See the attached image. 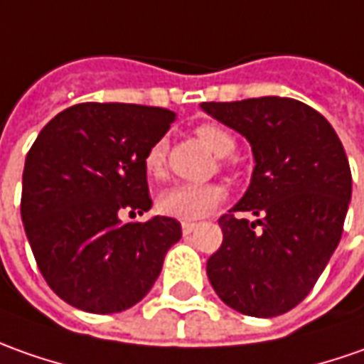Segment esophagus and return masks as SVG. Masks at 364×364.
I'll list each match as a JSON object with an SVG mask.
<instances>
[{
    "instance_id": "esophagus-1",
    "label": "esophagus",
    "mask_w": 364,
    "mask_h": 364,
    "mask_svg": "<svg viewBox=\"0 0 364 364\" xmlns=\"http://www.w3.org/2000/svg\"><path fill=\"white\" fill-rule=\"evenodd\" d=\"M194 228H196V224H192V222H182V232H184V236L192 232Z\"/></svg>"
}]
</instances>
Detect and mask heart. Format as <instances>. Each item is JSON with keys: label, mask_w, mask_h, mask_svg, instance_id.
I'll use <instances>...</instances> for the list:
<instances>
[{"label": "heart", "mask_w": 364, "mask_h": 364, "mask_svg": "<svg viewBox=\"0 0 364 364\" xmlns=\"http://www.w3.org/2000/svg\"><path fill=\"white\" fill-rule=\"evenodd\" d=\"M198 140L212 154L226 156L234 150V138L218 126L204 124L196 130ZM166 142H154L144 156V170L148 176H160L164 168ZM224 198V188L218 184H176L158 196V210L176 220L194 222L206 218Z\"/></svg>", "instance_id": "heart-1"}]
</instances>
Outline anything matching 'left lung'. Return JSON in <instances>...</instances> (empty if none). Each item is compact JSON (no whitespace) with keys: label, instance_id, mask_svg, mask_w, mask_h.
Returning <instances> with one entry per match:
<instances>
[{"label":"left lung","instance_id":"8db88e82","mask_svg":"<svg viewBox=\"0 0 364 364\" xmlns=\"http://www.w3.org/2000/svg\"><path fill=\"white\" fill-rule=\"evenodd\" d=\"M200 108L242 134L255 158L245 196L218 220L222 245L206 262L212 289L248 316L289 313L313 290L341 240L353 192L345 148L324 116L292 97Z\"/></svg>","mask_w":364,"mask_h":364}]
</instances>
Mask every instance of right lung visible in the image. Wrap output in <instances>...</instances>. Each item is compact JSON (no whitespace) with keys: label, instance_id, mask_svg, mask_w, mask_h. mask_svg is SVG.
Masks as SVG:
<instances>
[{"label":"right lung","instance_id":"1","mask_svg":"<svg viewBox=\"0 0 364 364\" xmlns=\"http://www.w3.org/2000/svg\"><path fill=\"white\" fill-rule=\"evenodd\" d=\"M174 112L77 104L46 124L23 168L21 220L50 289L94 314L122 313L150 292L182 238L170 216L122 222L152 208L144 156Z\"/></svg>","mask_w":364,"mask_h":364}]
</instances>
